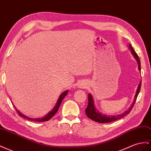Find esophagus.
I'll return each mask as SVG.
<instances>
[{"instance_id":"1","label":"esophagus","mask_w":151,"mask_h":151,"mask_svg":"<svg viewBox=\"0 0 151 151\" xmlns=\"http://www.w3.org/2000/svg\"><path fill=\"white\" fill-rule=\"evenodd\" d=\"M84 86H85V84H81V85H80V87L81 88H84Z\"/></svg>"}]
</instances>
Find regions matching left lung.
<instances>
[{"label": "left lung", "instance_id": "1", "mask_svg": "<svg viewBox=\"0 0 151 151\" xmlns=\"http://www.w3.org/2000/svg\"><path fill=\"white\" fill-rule=\"evenodd\" d=\"M129 48L130 51H131V52H132V54L134 56V58L136 59L137 62L138 63V70H139V71H140V70H141L140 61L139 58H138V56L137 54L136 53V52L134 51L133 48L132 47V46L131 45H130V44L129 45ZM141 84H142V81L138 86L136 94L135 95V99H134L133 102L132 103V105L130 106L129 108L127 110V111H126L123 114H118L116 116H107V115L101 114L95 108V106L94 104V100H93V99L92 95L90 94V93H89L88 94V105L87 108L85 110V112H86V114L87 116L89 118V119H91L94 121H96V122H97V123H110V122L115 121L117 119H121V118H122V117L127 116L130 112V111H132V109L134 106V104H135V103L137 98L138 93H139L140 90Z\"/></svg>", "mask_w": 151, "mask_h": 151}]
</instances>
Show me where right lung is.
<instances>
[{
	"instance_id": "add662e5",
	"label": "right lung",
	"mask_w": 151,
	"mask_h": 151,
	"mask_svg": "<svg viewBox=\"0 0 151 151\" xmlns=\"http://www.w3.org/2000/svg\"><path fill=\"white\" fill-rule=\"evenodd\" d=\"M68 91V90H67L65 91H64L63 93H62V94L60 95V96L58 98V101H57V102L56 104V105L55 106L54 108L52 109V111H51L50 112H49L46 116H45L42 118H30V117H27L25 115H23V114H22L19 111H18V110L16 109V108L14 107H14L15 108L16 111V112H18L19 116L22 117L23 118H25V119H26L32 121H37V122L47 121L48 120H50L51 118H52V117H53V116L57 112V111H58V109L60 107V106L61 104H62V101L63 99H64L65 96L67 95Z\"/></svg>"
}]
</instances>
